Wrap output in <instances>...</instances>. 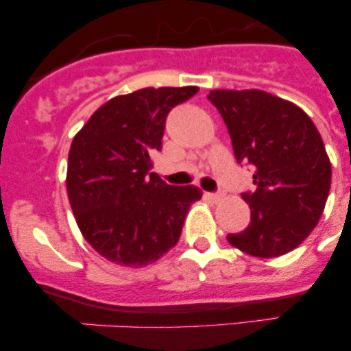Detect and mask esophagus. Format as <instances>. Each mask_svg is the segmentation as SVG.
Listing matches in <instances>:
<instances>
[{
	"label": "esophagus",
	"instance_id": "1",
	"mask_svg": "<svg viewBox=\"0 0 351 351\" xmlns=\"http://www.w3.org/2000/svg\"><path fill=\"white\" fill-rule=\"evenodd\" d=\"M206 198L208 199H211V201H215V203H217V201H219L221 198H223V193H206Z\"/></svg>",
	"mask_w": 351,
	"mask_h": 351
}]
</instances>
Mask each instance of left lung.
<instances>
[{"mask_svg": "<svg viewBox=\"0 0 351 351\" xmlns=\"http://www.w3.org/2000/svg\"><path fill=\"white\" fill-rule=\"evenodd\" d=\"M239 163L254 168V191L243 193L251 223L229 244L256 257L295 249L317 226L327 203L332 165L310 117L264 90H211Z\"/></svg>", "mask_w": 351, "mask_h": 351, "instance_id": "obj_1", "label": "left lung"}]
</instances>
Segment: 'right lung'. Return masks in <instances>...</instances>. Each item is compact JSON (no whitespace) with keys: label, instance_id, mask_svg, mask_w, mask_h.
Masks as SVG:
<instances>
[{"label":"right lung","instance_id":"obj_1","mask_svg":"<svg viewBox=\"0 0 351 351\" xmlns=\"http://www.w3.org/2000/svg\"><path fill=\"white\" fill-rule=\"evenodd\" d=\"M198 87L140 88L104 104L74 136L67 195L86 241L110 263L145 267L178 243L201 189L171 186L152 171L173 107Z\"/></svg>","mask_w":351,"mask_h":351}]
</instances>
